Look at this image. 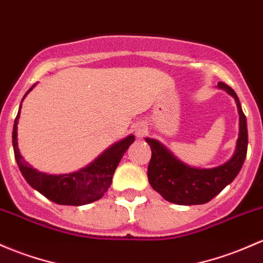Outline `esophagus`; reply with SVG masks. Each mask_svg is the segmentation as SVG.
Listing matches in <instances>:
<instances>
[{"instance_id":"34e87169","label":"esophagus","mask_w":263,"mask_h":263,"mask_svg":"<svg viewBox=\"0 0 263 263\" xmlns=\"http://www.w3.org/2000/svg\"><path fill=\"white\" fill-rule=\"evenodd\" d=\"M146 129L147 128H146L145 124H142V123L137 124V126L135 127V135H136V136L140 139V137H142L143 135L146 134Z\"/></svg>"}]
</instances>
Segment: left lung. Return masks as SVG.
Segmentation results:
<instances>
[{
    "instance_id": "obj_1",
    "label": "left lung",
    "mask_w": 263,
    "mask_h": 263,
    "mask_svg": "<svg viewBox=\"0 0 263 263\" xmlns=\"http://www.w3.org/2000/svg\"><path fill=\"white\" fill-rule=\"evenodd\" d=\"M218 87L233 97L239 115V134L236 151L226 164L213 168L187 166L159 141L146 139L153 154L147 168L148 182L155 192L170 203L180 205L208 203L234 180L245 162L248 145L246 116L236 92L223 82L218 83Z\"/></svg>"
}]
</instances>
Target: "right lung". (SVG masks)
<instances>
[{"label": "right lung", "mask_w": 263, "mask_h": 263, "mask_svg": "<svg viewBox=\"0 0 263 263\" xmlns=\"http://www.w3.org/2000/svg\"><path fill=\"white\" fill-rule=\"evenodd\" d=\"M34 87L35 85H32L27 90L24 98ZM20 112L21 104L15 118V123H13L12 145L16 162L22 176L29 182V185H31L35 190H37L49 200L60 205H84L103 197L104 193L112 184L113 174L120 164L121 159L128 150L129 145L135 141L134 135H129L126 139L116 142L115 145L99 155L92 164L76 173L64 174V175H48V174L39 173L37 170L30 166L18 151L17 122L20 118Z\"/></svg>", "instance_id": "add662e5"}]
</instances>
